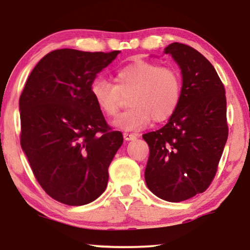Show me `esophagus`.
Here are the masks:
<instances>
[{
  "instance_id": "esophagus-1",
  "label": "esophagus",
  "mask_w": 250,
  "mask_h": 250,
  "mask_svg": "<svg viewBox=\"0 0 250 250\" xmlns=\"http://www.w3.org/2000/svg\"><path fill=\"white\" fill-rule=\"evenodd\" d=\"M123 135H124V139L126 141H132V140H135L136 136H138L136 134H133V133H126V132Z\"/></svg>"
}]
</instances>
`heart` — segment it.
Segmentation results:
<instances>
[{"mask_svg":"<svg viewBox=\"0 0 250 250\" xmlns=\"http://www.w3.org/2000/svg\"><path fill=\"white\" fill-rule=\"evenodd\" d=\"M181 90V78L173 68L150 61H136L119 69L116 85L101 77L91 84L92 98L107 117H116L123 97L130 95L129 109L114 122L115 127L123 131L145 127L152 118L166 121L180 104Z\"/></svg>","mask_w":250,"mask_h":250,"instance_id":"heart-1","label":"heart"}]
</instances>
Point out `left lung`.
Wrapping results in <instances>:
<instances>
[{"label": "left lung", "instance_id": "8db88e82", "mask_svg": "<svg viewBox=\"0 0 250 250\" xmlns=\"http://www.w3.org/2000/svg\"><path fill=\"white\" fill-rule=\"evenodd\" d=\"M164 53L181 69V100L164 127L143 134L145 179L155 196L179 203L203 193L216 174L228 140L227 98L213 64L193 47L176 42Z\"/></svg>", "mask_w": 250, "mask_h": 250}]
</instances>
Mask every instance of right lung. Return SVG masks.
<instances>
[{
  "label": "right lung",
  "instance_id": "1",
  "mask_svg": "<svg viewBox=\"0 0 250 250\" xmlns=\"http://www.w3.org/2000/svg\"><path fill=\"white\" fill-rule=\"evenodd\" d=\"M119 51L47 53L30 73L19 99L20 145L44 191L70 206L104 192L108 167L123 145L91 94V84Z\"/></svg>",
  "mask_w": 250,
  "mask_h": 250
}]
</instances>
